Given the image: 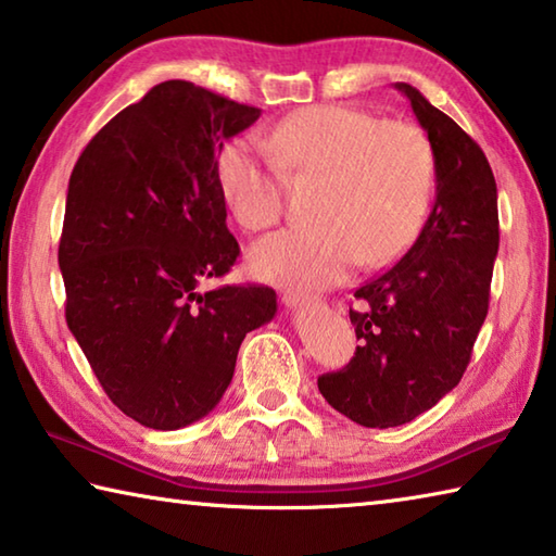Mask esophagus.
Here are the masks:
<instances>
[{"mask_svg":"<svg viewBox=\"0 0 556 556\" xmlns=\"http://www.w3.org/2000/svg\"><path fill=\"white\" fill-rule=\"evenodd\" d=\"M281 301H285V304L291 308H301V306L314 304V301H318V299L312 294H299V291H281Z\"/></svg>","mask_w":556,"mask_h":556,"instance_id":"1","label":"esophagus"}]
</instances>
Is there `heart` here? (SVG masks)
<instances>
[{
  "mask_svg": "<svg viewBox=\"0 0 556 556\" xmlns=\"http://www.w3.org/2000/svg\"><path fill=\"white\" fill-rule=\"evenodd\" d=\"M267 152L232 139L215 159L225 205L248 232L271 228L285 211L289 176H321L316 225L279 230L255 244L252 271L294 289L341 281L355 265L400 257L421 230L434 188V152L425 131L365 110L314 105L269 131Z\"/></svg>",
  "mask_w": 556,
  "mask_h": 556,
  "instance_id": "heart-1",
  "label": "heart"
}]
</instances>
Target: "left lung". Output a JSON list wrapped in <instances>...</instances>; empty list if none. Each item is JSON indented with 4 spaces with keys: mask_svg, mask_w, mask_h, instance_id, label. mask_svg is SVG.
<instances>
[{
    "mask_svg": "<svg viewBox=\"0 0 556 556\" xmlns=\"http://www.w3.org/2000/svg\"><path fill=\"white\" fill-rule=\"evenodd\" d=\"M437 164L425 228L390 269L355 289V355L318 390L355 425L388 429L434 407L464 378L491 304L501 242L497 188L483 149L407 83Z\"/></svg>",
    "mask_w": 556,
    "mask_h": 556,
    "instance_id": "obj_1",
    "label": "left lung"
}]
</instances>
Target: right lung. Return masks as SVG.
<instances>
[{
  "label": "right lung",
  "mask_w": 556,
  "mask_h": 556,
  "mask_svg": "<svg viewBox=\"0 0 556 556\" xmlns=\"http://www.w3.org/2000/svg\"><path fill=\"white\" fill-rule=\"evenodd\" d=\"M257 117L260 108L166 80L117 112L73 166L59 242L65 321L112 404L149 429L208 414L242 338L277 312L265 285L201 291L240 257L215 159Z\"/></svg>",
  "instance_id": "1"
}]
</instances>
